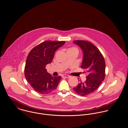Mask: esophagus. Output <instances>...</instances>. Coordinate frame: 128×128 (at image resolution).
<instances>
[{"mask_svg": "<svg viewBox=\"0 0 128 128\" xmlns=\"http://www.w3.org/2000/svg\"><path fill=\"white\" fill-rule=\"evenodd\" d=\"M70 75H66V74H63L62 75V77H64V78H70Z\"/></svg>", "mask_w": 128, "mask_h": 128, "instance_id": "34e87169", "label": "esophagus"}]
</instances>
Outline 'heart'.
Returning <instances> with one entry per match:
<instances>
[{
    "label": "heart",
    "mask_w": 128,
    "mask_h": 128,
    "mask_svg": "<svg viewBox=\"0 0 128 128\" xmlns=\"http://www.w3.org/2000/svg\"><path fill=\"white\" fill-rule=\"evenodd\" d=\"M68 50H75V51H77V52H78L77 49L76 48H75V47H72V48H70L68 49Z\"/></svg>",
    "instance_id": "obj_1"
}]
</instances>
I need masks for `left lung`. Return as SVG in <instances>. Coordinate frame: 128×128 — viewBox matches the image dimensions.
Returning <instances> with one entry per match:
<instances>
[{
    "label": "left lung",
    "instance_id": "1",
    "mask_svg": "<svg viewBox=\"0 0 128 128\" xmlns=\"http://www.w3.org/2000/svg\"><path fill=\"white\" fill-rule=\"evenodd\" d=\"M83 53V60L81 68L85 69L88 75L86 80L80 83L73 90L77 94L85 96L96 90L105 78L106 63L99 50L92 43L83 40L73 41Z\"/></svg>",
    "mask_w": 128,
    "mask_h": 128
}]
</instances>
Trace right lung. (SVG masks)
Wrapping results in <instances>:
<instances>
[{
    "label": "right lung",
    "instance_id": "1",
    "mask_svg": "<svg viewBox=\"0 0 128 128\" xmlns=\"http://www.w3.org/2000/svg\"><path fill=\"white\" fill-rule=\"evenodd\" d=\"M64 43V41H45L33 48L28 56L25 77L37 92L48 94L57 88L61 76L53 77L47 72L45 68L51 63L56 50Z\"/></svg>",
    "mask_w": 128,
    "mask_h": 128
}]
</instances>
